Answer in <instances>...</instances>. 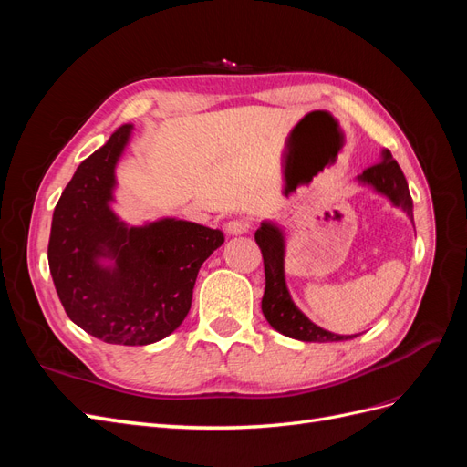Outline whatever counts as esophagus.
Masks as SVG:
<instances>
[{
  "instance_id": "34e87169",
  "label": "esophagus",
  "mask_w": 467,
  "mask_h": 467,
  "mask_svg": "<svg viewBox=\"0 0 467 467\" xmlns=\"http://www.w3.org/2000/svg\"><path fill=\"white\" fill-rule=\"evenodd\" d=\"M225 228V234L228 235H244V234H247L249 232V222H245V220H230L228 223L223 225Z\"/></svg>"
}]
</instances>
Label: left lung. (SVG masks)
<instances>
[{"label":"left lung","instance_id":"1","mask_svg":"<svg viewBox=\"0 0 467 467\" xmlns=\"http://www.w3.org/2000/svg\"><path fill=\"white\" fill-rule=\"evenodd\" d=\"M357 181L360 185L372 187L378 194H384L393 206L401 208L413 222L411 194H409V187L401 167L391 158L389 150H381V161L364 169L357 177ZM255 242L261 247L265 263V294L261 309L273 329L306 343H335L357 337L337 335L321 329L319 325L309 321L300 312L298 306L294 304L285 276V232H282L275 222L261 223V228L255 232Z\"/></svg>","mask_w":467,"mask_h":467}]
</instances>
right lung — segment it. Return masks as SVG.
Returning <instances> with one entry per match:
<instances>
[{"instance_id":"1","label":"right lung","mask_w":467,"mask_h":467,"mask_svg":"<svg viewBox=\"0 0 467 467\" xmlns=\"http://www.w3.org/2000/svg\"><path fill=\"white\" fill-rule=\"evenodd\" d=\"M132 129L122 124L76 169L54 208L48 265L69 319L105 343L142 347L187 317L196 275L223 234L177 218L129 225L115 214V169Z\"/></svg>"}]
</instances>
